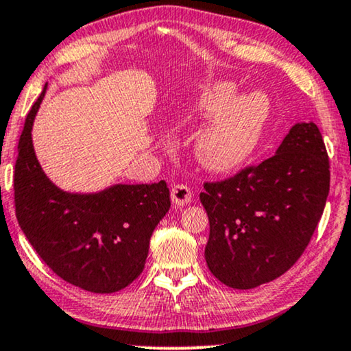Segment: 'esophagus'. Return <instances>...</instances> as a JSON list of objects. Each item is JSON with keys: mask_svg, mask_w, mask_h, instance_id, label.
<instances>
[{"mask_svg": "<svg viewBox=\"0 0 351 351\" xmlns=\"http://www.w3.org/2000/svg\"><path fill=\"white\" fill-rule=\"evenodd\" d=\"M191 195H193V191H191L188 184H175L171 188V200L178 207L188 204L191 200Z\"/></svg>", "mask_w": 351, "mask_h": 351, "instance_id": "34e87169", "label": "esophagus"}]
</instances>
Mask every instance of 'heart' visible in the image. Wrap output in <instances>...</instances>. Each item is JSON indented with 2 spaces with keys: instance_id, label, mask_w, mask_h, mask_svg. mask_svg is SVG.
Instances as JSON below:
<instances>
[{
  "instance_id": "1",
  "label": "heart",
  "mask_w": 351,
  "mask_h": 351,
  "mask_svg": "<svg viewBox=\"0 0 351 351\" xmlns=\"http://www.w3.org/2000/svg\"><path fill=\"white\" fill-rule=\"evenodd\" d=\"M237 88L218 83L199 102V114L215 121L197 143V157L210 170L226 171L241 165L254 152L269 119L271 104L263 93H252L234 102Z\"/></svg>"
}]
</instances>
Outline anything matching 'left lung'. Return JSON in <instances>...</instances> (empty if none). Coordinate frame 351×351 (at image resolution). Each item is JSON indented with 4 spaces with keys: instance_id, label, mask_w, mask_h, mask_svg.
<instances>
[{
    "instance_id": "obj_1",
    "label": "left lung",
    "mask_w": 351,
    "mask_h": 351,
    "mask_svg": "<svg viewBox=\"0 0 351 351\" xmlns=\"http://www.w3.org/2000/svg\"><path fill=\"white\" fill-rule=\"evenodd\" d=\"M329 156L315 123H297L278 152L205 181V260L218 281L254 289L282 276L310 244L329 194Z\"/></svg>"
}]
</instances>
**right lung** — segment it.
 Returning a JSON list of instances; mask_svg holds the SVG:
<instances>
[{"instance_id":"right-lung-1","label":"right lung","mask_w":351,"mask_h":351,"mask_svg":"<svg viewBox=\"0 0 351 351\" xmlns=\"http://www.w3.org/2000/svg\"><path fill=\"white\" fill-rule=\"evenodd\" d=\"M45 90L19 139L14 171L19 226L64 281L96 293L121 291L143 273L152 232L170 208V189L163 180L117 184L97 194H69L56 188L32 146V125Z\"/></svg>"}]
</instances>
